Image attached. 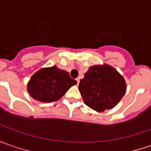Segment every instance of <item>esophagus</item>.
<instances>
[{"label": "esophagus", "mask_w": 151, "mask_h": 151, "mask_svg": "<svg viewBox=\"0 0 151 151\" xmlns=\"http://www.w3.org/2000/svg\"><path fill=\"white\" fill-rule=\"evenodd\" d=\"M76 81H77V83L78 84V83H79V81H80V78H76Z\"/></svg>", "instance_id": "obj_1"}]
</instances>
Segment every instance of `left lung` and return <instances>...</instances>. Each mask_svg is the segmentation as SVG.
<instances>
[{
    "instance_id": "obj_1",
    "label": "left lung",
    "mask_w": 151,
    "mask_h": 151,
    "mask_svg": "<svg viewBox=\"0 0 151 151\" xmlns=\"http://www.w3.org/2000/svg\"><path fill=\"white\" fill-rule=\"evenodd\" d=\"M78 90L87 106L97 112L111 109L126 92L125 80L109 64L89 67L78 85Z\"/></svg>"
}]
</instances>
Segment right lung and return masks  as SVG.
<instances>
[{"label": "right lung", "mask_w": 151, "mask_h": 151, "mask_svg": "<svg viewBox=\"0 0 151 151\" xmlns=\"http://www.w3.org/2000/svg\"><path fill=\"white\" fill-rule=\"evenodd\" d=\"M77 81L71 78L69 73L57 66L41 68L27 83V91L34 99L43 103L58 101Z\"/></svg>", "instance_id": "add662e5"}]
</instances>
